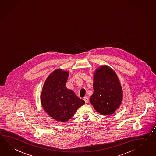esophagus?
I'll return each instance as SVG.
<instances>
[{
  "instance_id": "obj_1",
  "label": "esophagus",
  "mask_w": 156,
  "mask_h": 156,
  "mask_svg": "<svg viewBox=\"0 0 156 156\" xmlns=\"http://www.w3.org/2000/svg\"><path fill=\"white\" fill-rule=\"evenodd\" d=\"M84 101H85V103H87L88 102V101H89V99L88 98L87 96H85V97H84Z\"/></svg>"
}]
</instances>
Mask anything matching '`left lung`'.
<instances>
[{
  "mask_svg": "<svg viewBox=\"0 0 156 156\" xmlns=\"http://www.w3.org/2000/svg\"><path fill=\"white\" fill-rule=\"evenodd\" d=\"M94 93L90 102L101 114H113L120 106L123 91L117 75L112 69L103 65L97 69L94 75Z\"/></svg>",
  "mask_w": 156,
  "mask_h": 156,
  "instance_id": "8db88e82",
  "label": "left lung"
}]
</instances>
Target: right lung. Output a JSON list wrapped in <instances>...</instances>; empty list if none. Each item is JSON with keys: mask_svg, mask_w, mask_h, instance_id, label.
I'll return each instance as SVG.
<instances>
[{"mask_svg": "<svg viewBox=\"0 0 156 156\" xmlns=\"http://www.w3.org/2000/svg\"><path fill=\"white\" fill-rule=\"evenodd\" d=\"M69 72L56 69L47 77L42 88L41 101L46 113L57 121L65 122L84 104L72 90L65 85Z\"/></svg>", "mask_w": 156, "mask_h": 156, "instance_id": "1", "label": "right lung"}]
</instances>
